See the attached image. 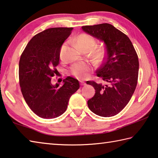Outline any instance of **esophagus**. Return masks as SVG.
Segmentation results:
<instances>
[{"mask_svg": "<svg viewBox=\"0 0 158 158\" xmlns=\"http://www.w3.org/2000/svg\"><path fill=\"white\" fill-rule=\"evenodd\" d=\"M80 84H81V85H85V83L84 81H80Z\"/></svg>", "mask_w": 158, "mask_h": 158, "instance_id": "34e87169", "label": "esophagus"}]
</instances>
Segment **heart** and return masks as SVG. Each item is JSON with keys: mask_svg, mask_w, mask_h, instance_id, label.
Here are the masks:
<instances>
[{"mask_svg": "<svg viewBox=\"0 0 158 158\" xmlns=\"http://www.w3.org/2000/svg\"><path fill=\"white\" fill-rule=\"evenodd\" d=\"M77 46L79 49L84 48L93 49L95 45V40L93 37L88 34H81L77 37L76 40ZM91 71V66L89 63H80L73 64L69 68L70 74L79 79H84L88 76V74Z\"/></svg>", "mask_w": 158, "mask_h": 158, "instance_id": "b5f03b06", "label": "heart"}]
</instances>
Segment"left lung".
Listing matches in <instances>:
<instances>
[{
  "label": "left lung",
  "instance_id": "1",
  "mask_svg": "<svg viewBox=\"0 0 158 158\" xmlns=\"http://www.w3.org/2000/svg\"><path fill=\"white\" fill-rule=\"evenodd\" d=\"M83 31L105 44V61L96 73L106 84L88 81L95 93L88 101L90 110L102 117L114 116L129 102L137 84L139 59L126 35L109 23L82 26Z\"/></svg>",
  "mask_w": 158,
  "mask_h": 158
}]
</instances>
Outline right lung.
<instances>
[{
    "label": "right lung",
    "instance_id": "obj_1",
    "mask_svg": "<svg viewBox=\"0 0 158 158\" xmlns=\"http://www.w3.org/2000/svg\"><path fill=\"white\" fill-rule=\"evenodd\" d=\"M73 28H51L35 35L21 56L19 78L23 97L29 107L42 118L60 116L66 111L71 95L79 89L71 77L63 85L52 84L57 73L61 47Z\"/></svg>",
    "mask_w": 158,
    "mask_h": 158
}]
</instances>
